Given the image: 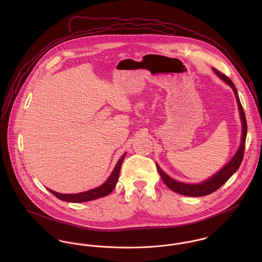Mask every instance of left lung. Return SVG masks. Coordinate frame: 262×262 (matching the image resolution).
Wrapping results in <instances>:
<instances>
[{
	"label": "left lung",
	"mask_w": 262,
	"mask_h": 262,
	"mask_svg": "<svg viewBox=\"0 0 262 262\" xmlns=\"http://www.w3.org/2000/svg\"><path fill=\"white\" fill-rule=\"evenodd\" d=\"M214 72L217 74L219 77H221L222 80H224L225 82H227L234 91V94L236 96L237 99V103H238V107H239V113H240V117H241V121H242V137H241V144L238 151L236 152V154L234 155V157L231 159L230 162H228L224 167L218 172L216 173L214 177L210 178L209 180L205 181L202 184H196V185H188V184H183L180 182L174 181L173 179H171L170 177H168L164 171L161 170V168L159 167L158 164H156V168L161 177V180L163 181V183L169 187L171 190L184 194V195H188V196H203V195H207L210 194L212 192H214L215 190H217L219 187H222L225 183L234 174V172L239 168L242 160H243V156H244V149H245V141H246V134H247V123H246V118H245V114L243 107L240 103L239 97H238V93L237 90L234 85V83L232 82V80L224 74L220 73L218 70H214Z\"/></svg>",
	"instance_id": "obj_1"
}]
</instances>
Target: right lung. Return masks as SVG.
<instances>
[{"instance_id":"right-lung-1","label":"right lung","mask_w":262,"mask_h":262,"mask_svg":"<svg viewBox=\"0 0 262 262\" xmlns=\"http://www.w3.org/2000/svg\"><path fill=\"white\" fill-rule=\"evenodd\" d=\"M126 156V153H124L121 158L118 160L114 170H113L111 176L109 177V179L101 186V187L88 190V191H83V192H79V193H74V194H64V193H58L56 191H53L49 188H47L52 194H54L56 198H58L61 201H66V202H70V203H81V202H89L92 200H96L105 195H108L110 192H112L113 189L116 187L118 179H119V174H120V169H121V165L122 162L124 160Z\"/></svg>"}]
</instances>
